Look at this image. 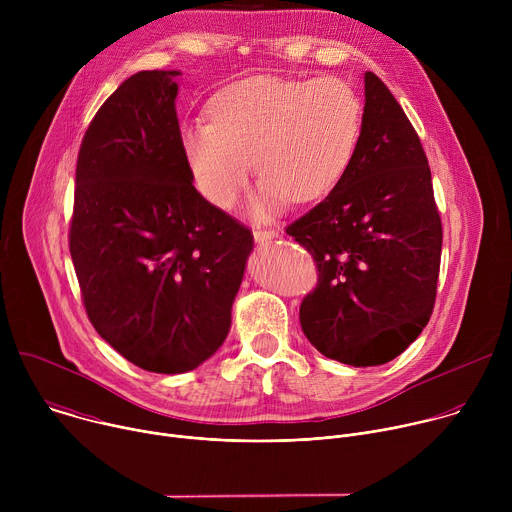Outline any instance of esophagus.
Here are the masks:
<instances>
[{"instance_id": "1", "label": "esophagus", "mask_w": 512, "mask_h": 512, "mask_svg": "<svg viewBox=\"0 0 512 512\" xmlns=\"http://www.w3.org/2000/svg\"><path fill=\"white\" fill-rule=\"evenodd\" d=\"M277 235H279V233H277V231H271V229H261V227L253 229V237H255L257 243H263V241L273 239V237H277Z\"/></svg>"}]
</instances>
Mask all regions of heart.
Returning <instances> with one entry per match:
<instances>
[{
  "label": "heart",
  "mask_w": 512,
  "mask_h": 512,
  "mask_svg": "<svg viewBox=\"0 0 512 512\" xmlns=\"http://www.w3.org/2000/svg\"><path fill=\"white\" fill-rule=\"evenodd\" d=\"M212 121L184 127V154L200 194L229 206L255 170L263 178L253 212L265 216L289 198L308 204L348 172L362 133V101L340 77L255 75L210 103Z\"/></svg>",
  "instance_id": "b5f03b06"
}]
</instances>
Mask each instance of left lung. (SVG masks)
Wrapping results in <instances>:
<instances>
[{
  "label": "left lung",
  "mask_w": 512,
  "mask_h": 512,
  "mask_svg": "<svg viewBox=\"0 0 512 512\" xmlns=\"http://www.w3.org/2000/svg\"><path fill=\"white\" fill-rule=\"evenodd\" d=\"M285 233L316 263L300 324L324 356L375 367L421 334L440 277L442 218L419 135L375 72L364 75L362 133L348 172Z\"/></svg>",
  "instance_id": "1"
}]
</instances>
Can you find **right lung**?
<instances>
[{
	"mask_svg": "<svg viewBox=\"0 0 512 512\" xmlns=\"http://www.w3.org/2000/svg\"><path fill=\"white\" fill-rule=\"evenodd\" d=\"M180 70H141L95 113L68 247L93 328L135 367L176 375L231 328L253 233L192 184L176 113Z\"/></svg>",
	"mask_w": 512,
	"mask_h": 512,
	"instance_id": "right-lung-1",
	"label": "right lung"
}]
</instances>
